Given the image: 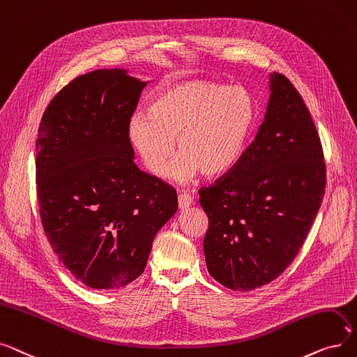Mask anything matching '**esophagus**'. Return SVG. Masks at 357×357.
<instances>
[{
  "label": "esophagus",
  "mask_w": 357,
  "mask_h": 357,
  "mask_svg": "<svg viewBox=\"0 0 357 357\" xmlns=\"http://www.w3.org/2000/svg\"><path fill=\"white\" fill-rule=\"evenodd\" d=\"M192 203H193V199H192L190 195H188V193H180L178 195V208L181 211L189 209L192 206Z\"/></svg>",
  "instance_id": "esophagus-1"
}]
</instances>
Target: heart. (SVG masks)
Segmentation results:
<instances>
[{"mask_svg": "<svg viewBox=\"0 0 357 357\" xmlns=\"http://www.w3.org/2000/svg\"><path fill=\"white\" fill-rule=\"evenodd\" d=\"M257 107L241 87L205 79L183 81L161 90L146 113H135L128 139L148 172L185 183L202 173L208 178L227 174L244 154L256 125Z\"/></svg>", "mask_w": 357, "mask_h": 357, "instance_id": "b5f03b06", "label": "heart"}]
</instances>
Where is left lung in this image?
I'll return each instance as SVG.
<instances>
[{"mask_svg":"<svg viewBox=\"0 0 357 357\" xmlns=\"http://www.w3.org/2000/svg\"><path fill=\"white\" fill-rule=\"evenodd\" d=\"M326 189L318 132L301 94L270 74L257 137L213 185L200 189L209 228L203 240L211 276L247 292L280 276L307 238Z\"/></svg>","mask_w":357,"mask_h":357,"instance_id":"1","label":"left lung"}]
</instances>
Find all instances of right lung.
Masks as SVG:
<instances>
[{
  "label": "right lung",
  "mask_w": 357,
  "mask_h": 357,
  "mask_svg": "<svg viewBox=\"0 0 357 357\" xmlns=\"http://www.w3.org/2000/svg\"><path fill=\"white\" fill-rule=\"evenodd\" d=\"M149 81L110 68L81 75L46 107L36 141L45 234L93 289H121L145 270L176 190L137 167L128 123Z\"/></svg>",
  "instance_id": "add662e5"
}]
</instances>
